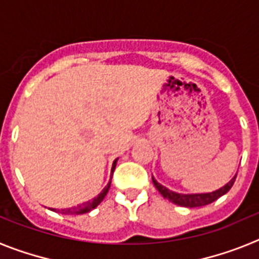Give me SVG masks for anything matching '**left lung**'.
I'll list each match as a JSON object with an SVG mask.
<instances>
[{"label":"left lung","instance_id":"obj_1","mask_svg":"<svg viewBox=\"0 0 259 259\" xmlns=\"http://www.w3.org/2000/svg\"><path fill=\"white\" fill-rule=\"evenodd\" d=\"M236 179V175L233 176L232 179L224 184L223 187H221L217 191L207 192V193H179V192H174L171 189L166 188L164 185H162L161 183H158L154 179V176H152L153 184L157 188V191L163 196L164 198L170 201V202L175 203V205H179V206L184 207H198V206H205V205H209V203L214 202V201L218 200L219 197L224 196L227 193L231 188H232L233 183Z\"/></svg>","mask_w":259,"mask_h":259}]
</instances>
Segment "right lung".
<instances>
[{
	"label": "right lung",
	"instance_id": "obj_1",
	"mask_svg": "<svg viewBox=\"0 0 259 259\" xmlns=\"http://www.w3.org/2000/svg\"><path fill=\"white\" fill-rule=\"evenodd\" d=\"M116 162H118V158H116L115 161L113 162V167H111V178H113V172H114V170H115V167H116ZM111 178H110L107 185L105 187L104 189H102L101 193L98 194L97 197L93 198L92 201H87V202L80 203V205H77V206L68 207V209H62L61 210L62 214H76V215H79V214H85V212H89L91 210L96 209V207H97L98 205L102 202V200L105 198V196L107 194V192H109L110 184H111ZM50 210H53V211H59V210H57V209H50Z\"/></svg>",
	"mask_w": 259,
	"mask_h": 259
}]
</instances>
